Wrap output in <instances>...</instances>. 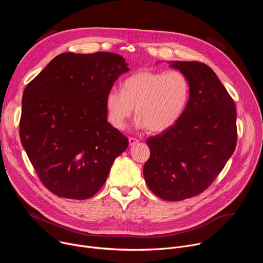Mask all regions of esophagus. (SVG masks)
Returning <instances> with one entry per match:
<instances>
[{
	"label": "esophagus",
	"instance_id": "1",
	"mask_svg": "<svg viewBox=\"0 0 263 263\" xmlns=\"http://www.w3.org/2000/svg\"><path fill=\"white\" fill-rule=\"evenodd\" d=\"M138 142V139H136V138H134V137H130L129 138V145H135L136 143Z\"/></svg>",
	"mask_w": 263,
	"mask_h": 263
}]
</instances>
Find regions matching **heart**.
Here are the masks:
<instances>
[{
    "mask_svg": "<svg viewBox=\"0 0 263 263\" xmlns=\"http://www.w3.org/2000/svg\"><path fill=\"white\" fill-rule=\"evenodd\" d=\"M190 81L180 70L137 71L123 82L122 90L111 88L105 97L110 125L124 130L134 108L137 129L161 133L174 127L190 100Z\"/></svg>",
    "mask_w": 263,
    "mask_h": 263,
    "instance_id": "obj_1",
    "label": "heart"
}]
</instances>
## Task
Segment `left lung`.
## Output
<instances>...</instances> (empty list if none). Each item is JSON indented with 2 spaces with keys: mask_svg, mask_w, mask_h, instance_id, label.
Wrapping results in <instances>:
<instances>
[{
  "mask_svg": "<svg viewBox=\"0 0 263 263\" xmlns=\"http://www.w3.org/2000/svg\"><path fill=\"white\" fill-rule=\"evenodd\" d=\"M190 81V100L177 124L148 137L151 151L143 166L148 189L165 201L203 193L232 156L236 110L215 72L198 61H171Z\"/></svg>",
  "mask_w": 263,
  "mask_h": 263,
  "instance_id": "left-lung-1",
  "label": "left lung"
}]
</instances>
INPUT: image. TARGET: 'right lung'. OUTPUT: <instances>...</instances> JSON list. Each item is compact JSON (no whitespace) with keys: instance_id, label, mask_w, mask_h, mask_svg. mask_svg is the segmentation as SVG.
Wrapping results in <instances>:
<instances>
[{"instance_id":"right-lung-1","label":"right lung","mask_w":263,"mask_h":263,"mask_svg":"<svg viewBox=\"0 0 263 263\" xmlns=\"http://www.w3.org/2000/svg\"><path fill=\"white\" fill-rule=\"evenodd\" d=\"M129 70L119 54L63 53L26 86L20 136L43 184L86 200L106 182L128 138L107 122L105 97Z\"/></svg>"}]
</instances>
